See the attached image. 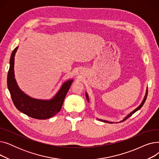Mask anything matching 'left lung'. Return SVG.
<instances>
[{"mask_svg": "<svg viewBox=\"0 0 159 159\" xmlns=\"http://www.w3.org/2000/svg\"><path fill=\"white\" fill-rule=\"evenodd\" d=\"M147 96H148V92H146V96H145V97H144V100H143V102L141 103V104L137 107V108H136V109L135 110H133L132 112H131V113H129V115H128L126 118H125L123 120H122V122L123 121H124V120H126V119H128L129 117H130V116L133 114V113H135L137 111H138L139 110H140V108L143 107V106L144 105V102H145V101H146V98H147ZM86 98H88V101H89V99H88V95L86 94ZM99 120H101V121H102V122H107V123H109V124H112L113 122H108V121H106V120H101V119H98Z\"/></svg>", "mask_w": 159, "mask_h": 159, "instance_id": "left-lung-1", "label": "left lung"}]
</instances>
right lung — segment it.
Returning <instances> with one entry per match:
<instances>
[{
	"label": "right lung",
	"mask_w": 159,
	"mask_h": 159,
	"mask_svg": "<svg viewBox=\"0 0 159 159\" xmlns=\"http://www.w3.org/2000/svg\"><path fill=\"white\" fill-rule=\"evenodd\" d=\"M17 48L18 47L15 48L11 53L10 69L7 73V88L12 101L16 109L31 118L40 120L51 118L61 111L73 80L64 83L55 97L50 101H40L28 97L19 88L15 79L14 59Z\"/></svg>",
	"instance_id": "obj_1"
}]
</instances>
